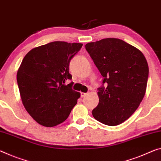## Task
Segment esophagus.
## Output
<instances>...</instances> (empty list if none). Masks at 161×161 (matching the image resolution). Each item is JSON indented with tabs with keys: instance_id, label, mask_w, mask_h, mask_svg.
<instances>
[{
	"instance_id": "esophagus-1",
	"label": "esophagus",
	"mask_w": 161,
	"mask_h": 161,
	"mask_svg": "<svg viewBox=\"0 0 161 161\" xmlns=\"http://www.w3.org/2000/svg\"><path fill=\"white\" fill-rule=\"evenodd\" d=\"M86 95H87V93H83V92H81L80 93V96H81V97H85V96H86Z\"/></svg>"
}]
</instances>
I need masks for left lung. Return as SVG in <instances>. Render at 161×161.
Segmentation results:
<instances>
[{
  "mask_svg": "<svg viewBox=\"0 0 161 161\" xmlns=\"http://www.w3.org/2000/svg\"><path fill=\"white\" fill-rule=\"evenodd\" d=\"M86 49L103 77L93 117L106 125H120L132 116L145 96L149 75L146 59L139 49L119 39L88 43Z\"/></svg>",
  "mask_w": 161,
  "mask_h": 161,
  "instance_id": "obj_1",
  "label": "left lung"
}]
</instances>
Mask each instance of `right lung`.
Listing matches in <instances>:
<instances>
[{
	"label": "right lung",
	"mask_w": 161,
	"mask_h": 161,
	"mask_svg": "<svg viewBox=\"0 0 161 161\" xmlns=\"http://www.w3.org/2000/svg\"><path fill=\"white\" fill-rule=\"evenodd\" d=\"M83 44L53 42L32 49L17 72L22 103L31 117L44 127H54L67 119L80 93L72 88L70 62Z\"/></svg>",
	"instance_id": "1"
}]
</instances>
